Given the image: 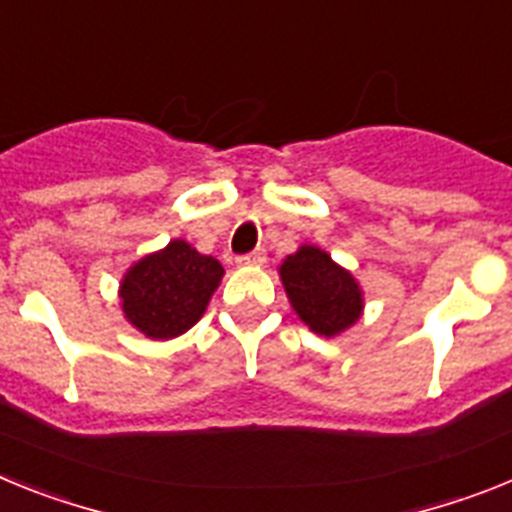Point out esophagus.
<instances>
[{
    "label": "esophagus",
    "instance_id": "34e87169",
    "mask_svg": "<svg viewBox=\"0 0 512 512\" xmlns=\"http://www.w3.org/2000/svg\"><path fill=\"white\" fill-rule=\"evenodd\" d=\"M237 262H239V265H262V262H265V250H260V247H257V250L247 252V255H242V257H237Z\"/></svg>",
    "mask_w": 512,
    "mask_h": 512
}]
</instances>
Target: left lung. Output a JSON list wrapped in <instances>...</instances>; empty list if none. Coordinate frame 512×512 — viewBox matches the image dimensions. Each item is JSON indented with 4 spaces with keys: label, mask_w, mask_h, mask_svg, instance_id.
<instances>
[{
    "label": "left lung",
    "mask_w": 512,
    "mask_h": 512,
    "mask_svg": "<svg viewBox=\"0 0 512 512\" xmlns=\"http://www.w3.org/2000/svg\"><path fill=\"white\" fill-rule=\"evenodd\" d=\"M278 273L293 311L311 332L335 337L361 319L363 291L358 281L314 244L288 255Z\"/></svg>",
    "instance_id": "8db88e82"
}]
</instances>
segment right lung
<instances>
[{
    "mask_svg": "<svg viewBox=\"0 0 512 512\" xmlns=\"http://www.w3.org/2000/svg\"><path fill=\"white\" fill-rule=\"evenodd\" d=\"M221 275L219 260L201 255L185 239H172L123 275V314L151 340H172L203 317Z\"/></svg>",
    "mask_w": 512,
    "mask_h": 512,
    "instance_id": "right-lung-1",
    "label": "right lung"
}]
</instances>
